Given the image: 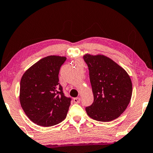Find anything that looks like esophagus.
<instances>
[{"label":"esophagus","instance_id":"esophagus-1","mask_svg":"<svg viewBox=\"0 0 153 153\" xmlns=\"http://www.w3.org/2000/svg\"><path fill=\"white\" fill-rule=\"evenodd\" d=\"M73 101L75 103H79L80 101H81V99H80V97H76L74 99Z\"/></svg>","mask_w":153,"mask_h":153}]
</instances>
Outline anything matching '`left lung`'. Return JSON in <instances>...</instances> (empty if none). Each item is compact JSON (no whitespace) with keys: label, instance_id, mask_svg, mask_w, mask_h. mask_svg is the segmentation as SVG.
Listing matches in <instances>:
<instances>
[{"label":"left lung","instance_id":"8db88e82","mask_svg":"<svg viewBox=\"0 0 153 153\" xmlns=\"http://www.w3.org/2000/svg\"><path fill=\"white\" fill-rule=\"evenodd\" d=\"M83 58L89 67L94 97L92 105L85 108L87 115L100 122L116 120L126 109L132 97L129 74L106 56L86 53Z\"/></svg>","mask_w":153,"mask_h":153}]
</instances>
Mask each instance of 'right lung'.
I'll return each instance as SVG.
<instances>
[{
  "instance_id": "right-lung-1",
  "label": "right lung",
  "mask_w": 153,
  "mask_h": 153,
  "mask_svg": "<svg viewBox=\"0 0 153 153\" xmlns=\"http://www.w3.org/2000/svg\"><path fill=\"white\" fill-rule=\"evenodd\" d=\"M65 56H48L27 70L20 82L19 101L29 120L49 127L66 118L71 98L64 95L58 74Z\"/></svg>"
}]
</instances>
